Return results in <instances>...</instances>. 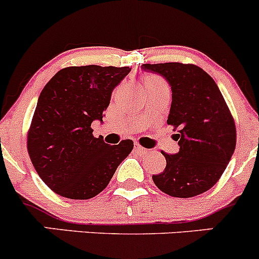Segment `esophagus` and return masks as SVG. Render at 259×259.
<instances>
[{
  "mask_svg": "<svg viewBox=\"0 0 259 259\" xmlns=\"http://www.w3.org/2000/svg\"><path fill=\"white\" fill-rule=\"evenodd\" d=\"M134 150H135V153H138V154H146L149 151L148 149L144 148V146L139 145V144H135Z\"/></svg>",
  "mask_w": 259,
  "mask_h": 259,
  "instance_id": "obj_1",
  "label": "esophagus"
}]
</instances>
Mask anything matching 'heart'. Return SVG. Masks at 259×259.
I'll return each mask as SVG.
<instances>
[{"instance_id": "1", "label": "heart", "mask_w": 259, "mask_h": 259, "mask_svg": "<svg viewBox=\"0 0 259 259\" xmlns=\"http://www.w3.org/2000/svg\"><path fill=\"white\" fill-rule=\"evenodd\" d=\"M143 85L144 88L146 86H158V85H166V82L161 77L156 76V75H148L143 80Z\"/></svg>"}]
</instances>
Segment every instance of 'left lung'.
I'll use <instances>...</instances> for the list:
<instances>
[{"mask_svg":"<svg viewBox=\"0 0 259 259\" xmlns=\"http://www.w3.org/2000/svg\"><path fill=\"white\" fill-rule=\"evenodd\" d=\"M170 83L173 101L168 125L179 151H161L166 166L153 176L156 187L176 198H192L209 190L226 170L234 153L237 129L231 110L209 75L193 64H144Z\"/></svg>","mask_w":259,"mask_h":259,"instance_id":"8db88e82","label":"left lung"}]
</instances>
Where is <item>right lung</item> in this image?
I'll return each instance as SVG.
<instances>
[{"label":"right lung","instance_id":"right-lung-1","mask_svg":"<svg viewBox=\"0 0 259 259\" xmlns=\"http://www.w3.org/2000/svg\"><path fill=\"white\" fill-rule=\"evenodd\" d=\"M129 72L127 66L65 67L41 91L27 132V151L40 178L56 194L95 197L132 153L133 140L109 145L91 129L94 120L103 121L114 88Z\"/></svg>","mask_w":259,"mask_h":259}]
</instances>
